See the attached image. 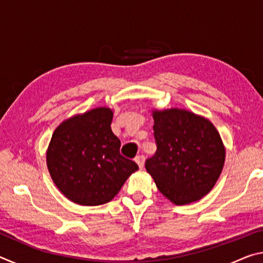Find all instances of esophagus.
Masks as SVG:
<instances>
[{"instance_id": "obj_1", "label": "esophagus", "mask_w": 263, "mask_h": 263, "mask_svg": "<svg viewBox=\"0 0 263 263\" xmlns=\"http://www.w3.org/2000/svg\"><path fill=\"white\" fill-rule=\"evenodd\" d=\"M135 160H136V162L138 163V166H139L140 169L144 167V164H145V157H144V155H138V157H136Z\"/></svg>"}]
</instances>
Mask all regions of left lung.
Masks as SVG:
<instances>
[{"label": "left lung", "mask_w": 263, "mask_h": 263, "mask_svg": "<svg viewBox=\"0 0 263 263\" xmlns=\"http://www.w3.org/2000/svg\"><path fill=\"white\" fill-rule=\"evenodd\" d=\"M157 152L145 167L161 194L183 205L201 199L219 177L225 148L212 123L180 109L154 111Z\"/></svg>", "instance_id": "1"}]
</instances>
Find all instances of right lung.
Instances as JSON below:
<instances>
[{
	"label": "right lung",
	"instance_id": "obj_1",
	"mask_svg": "<svg viewBox=\"0 0 263 263\" xmlns=\"http://www.w3.org/2000/svg\"><path fill=\"white\" fill-rule=\"evenodd\" d=\"M112 111L97 108L57 127L48 146V172L59 190L80 205L110 202L138 164L119 152Z\"/></svg>",
	"mask_w": 263,
	"mask_h": 263
}]
</instances>
